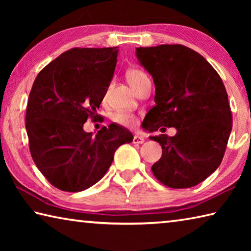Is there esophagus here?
I'll list each match as a JSON object with an SVG mask.
<instances>
[{
    "mask_svg": "<svg viewBox=\"0 0 251 251\" xmlns=\"http://www.w3.org/2000/svg\"><path fill=\"white\" fill-rule=\"evenodd\" d=\"M144 142H145V139H144V137H142V136H137V135L134 136L133 138L134 144H143Z\"/></svg>",
    "mask_w": 251,
    "mask_h": 251,
    "instance_id": "obj_1",
    "label": "esophagus"
}]
</instances>
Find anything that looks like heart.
<instances>
[{
    "mask_svg": "<svg viewBox=\"0 0 251 251\" xmlns=\"http://www.w3.org/2000/svg\"><path fill=\"white\" fill-rule=\"evenodd\" d=\"M126 76L129 84L133 86V88H135L138 85V83L147 75L145 72H143L142 70L131 69L127 72ZM112 118L114 122L117 123V124L126 126V127H135L138 123L137 116H136L135 114L129 113V112H117L114 114Z\"/></svg>",
    "mask_w": 251,
    "mask_h": 251,
    "instance_id": "1",
    "label": "heart"
}]
</instances>
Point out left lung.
<instances>
[{
  "mask_svg": "<svg viewBox=\"0 0 251 251\" xmlns=\"http://www.w3.org/2000/svg\"><path fill=\"white\" fill-rule=\"evenodd\" d=\"M136 56L156 88L143 126L150 133L177 129L150 137L163 148L151 172L171 188L196 186L219 167L232 128L223 80L201 54L180 44L138 48Z\"/></svg>",
  "mask_w": 251,
  "mask_h": 251,
  "instance_id": "left-lung-1",
  "label": "left lung"
}]
</instances>
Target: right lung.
Wrapping results in <instances>:
<instances>
[{
    "label": "right lung",
    "mask_w": 251,
    "mask_h": 251,
    "mask_svg": "<svg viewBox=\"0 0 251 251\" xmlns=\"http://www.w3.org/2000/svg\"><path fill=\"white\" fill-rule=\"evenodd\" d=\"M117 48L66 50L46 65L29 93L25 127L36 167L63 192H82L104 177L121 145L133 134L110 124L95 136L86 133L87 118L107 92L117 62Z\"/></svg>",
    "instance_id": "1"
}]
</instances>
